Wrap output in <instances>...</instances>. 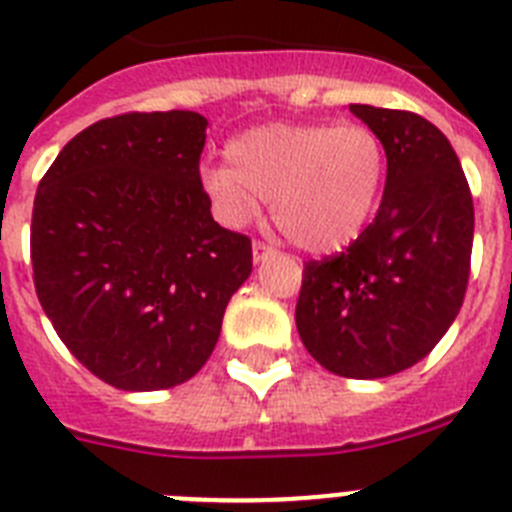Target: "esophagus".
I'll return each mask as SVG.
<instances>
[{
  "instance_id": "esophagus-1",
  "label": "esophagus",
  "mask_w": 512,
  "mask_h": 512,
  "mask_svg": "<svg viewBox=\"0 0 512 512\" xmlns=\"http://www.w3.org/2000/svg\"><path fill=\"white\" fill-rule=\"evenodd\" d=\"M274 253V246H269L266 241H253V261L259 264V261H264L266 256H271Z\"/></svg>"
}]
</instances>
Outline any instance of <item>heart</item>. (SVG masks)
<instances>
[{"label": "heart", "mask_w": 512, "mask_h": 512, "mask_svg": "<svg viewBox=\"0 0 512 512\" xmlns=\"http://www.w3.org/2000/svg\"><path fill=\"white\" fill-rule=\"evenodd\" d=\"M230 164L202 169L217 220L241 228L271 200V217L295 246L333 251L372 217L387 176V151L361 122L264 125L228 143Z\"/></svg>", "instance_id": "heart-1"}]
</instances>
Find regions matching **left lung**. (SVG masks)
<instances>
[{"instance_id": "8db88e82", "label": "left lung", "mask_w": 512, "mask_h": 512, "mask_svg": "<svg viewBox=\"0 0 512 512\" xmlns=\"http://www.w3.org/2000/svg\"><path fill=\"white\" fill-rule=\"evenodd\" d=\"M351 112L387 151L382 205L351 246L307 261L295 320L328 372L382 379L431 354L459 315L474 205L459 156L433 122L372 104Z\"/></svg>"}]
</instances>
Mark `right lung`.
I'll return each mask as SVG.
<instances>
[{
	"instance_id": "1",
	"label": "right lung",
	"mask_w": 512,
	"mask_h": 512,
	"mask_svg": "<svg viewBox=\"0 0 512 512\" xmlns=\"http://www.w3.org/2000/svg\"><path fill=\"white\" fill-rule=\"evenodd\" d=\"M205 128L189 110L107 117L38 184V300L71 354L117 390H166L200 372L251 274V238L220 228L202 189Z\"/></svg>"
}]
</instances>
